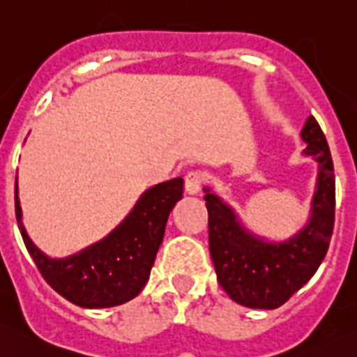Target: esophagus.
Listing matches in <instances>:
<instances>
[{"label":"esophagus","mask_w":357,"mask_h":357,"mask_svg":"<svg viewBox=\"0 0 357 357\" xmlns=\"http://www.w3.org/2000/svg\"><path fill=\"white\" fill-rule=\"evenodd\" d=\"M204 183V174L201 171H192L185 178V192L188 195H197Z\"/></svg>","instance_id":"1"}]
</instances>
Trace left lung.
I'll return each instance as SVG.
<instances>
[{"instance_id": "left-lung-1", "label": "left lung", "mask_w": 357, "mask_h": 357, "mask_svg": "<svg viewBox=\"0 0 357 357\" xmlns=\"http://www.w3.org/2000/svg\"><path fill=\"white\" fill-rule=\"evenodd\" d=\"M303 155L317 162V183L308 222L284 241H269L245 227L224 199L204 188L209 254L229 298L248 308L275 310L308 282L331 241L335 225V169L328 141L314 116L301 130Z\"/></svg>"}]
</instances>
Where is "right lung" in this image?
<instances>
[{"instance_id": "obj_1", "label": "right lung", "mask_w": 357, "mask_h": 357, "mask_svg": "<svg viewBox=\"0 0 357 357\" xmlns=\"http://www.w3.org/2000/svg\"><path fill=\"white\" fill-rule=\"evenodd\" d=\"M183 197V179L174 178L146 190L121 224L105 238L63 259L45 255L22 225L15 183V216L22 241L49 285L82 308H111L144 289L163 241L169 213Z\"/></svg>"}]
</instances>
